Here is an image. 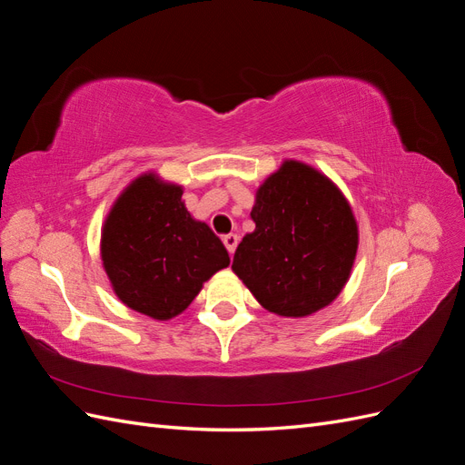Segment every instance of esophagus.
<instances>
[{"label": "esophagus", "instance_id": "34e87169", "mask_svg": "<svg viewBox=\"0 0 465 465\" xmlns=\"http://www.w3.org/2000/svg\"><path fill=\"white\" fill-rule=\"evenodd\" d=\"M223 244L227 246L229 254H234V250H236V246H238V236H236V234H224V236H223Z\"/></svg>", "mask_w": 465, "mask_h": 465}]
</instances>
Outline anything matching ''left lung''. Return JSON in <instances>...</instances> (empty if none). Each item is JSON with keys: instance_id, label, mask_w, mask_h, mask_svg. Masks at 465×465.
Here are the masks:
<instances>
[{"instance_id": "left-lung-1", "label": "left lung", "mask_w": 465, "mask_h": 465, "mask_svg": "<svg viewBox=\"0 0 465 465\" xmlns=\"http://www.w3.org/2000/svg\"><path fill=\"white\" fill-rule=\"evenodd\" d=\"M250 217L256 231L238 244L232 272L265 311L301 318L341 292L359 231L330 178L299 161H285L260 186Z\"/></svg>"}]
</instances>
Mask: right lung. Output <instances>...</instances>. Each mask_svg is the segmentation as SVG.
Returning a JSON list of instances; mask_svg holds the SVG:
<instances>
[{
	"label": "right lung",
	"instance_id": "right-lung-1",
	"mask_svg": "<svg viewBox=\"0 0 465 465\" xmlns=\"http://www.w3.org/2000/svg\"><path fill=\"white\" fill-rule=\"evenodd\" d=\"M101 254L118 299L132 311L168 320L231 263L229 252L182 202V188L143 174L110 209Z\"/></svg>",
	"mask_w": 465,
	"mask_h": 465
}]
</instances>
